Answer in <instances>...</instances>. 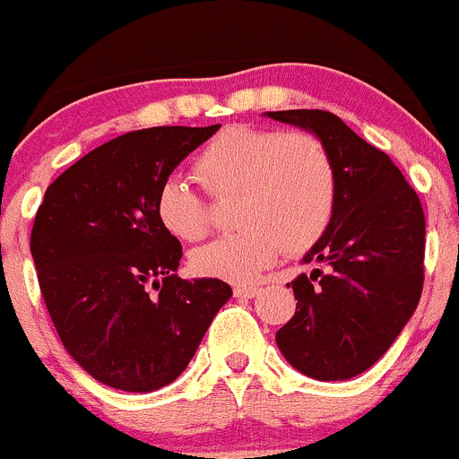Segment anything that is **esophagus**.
<instances>
[{
	"mask_svg": "<svg viewBox=\"0 0 459 459\" xmlns=\"http://www.w3.org/2000/svg\"><path fill=\"white\" fill-rule=\"evenodd\" d=\"M260 293V287H234L236 298H255Z\"/></svg>",
	"mask_w": 459,
	"mask_h": 459,
	"instance_id": "34e87169",
	"label": "esophagus"
}]
</instances>
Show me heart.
I'll use <instances>...</instances> for the list:
<instances>
[{
  "label": "heart",
  "mask_w": 459,
  "mask_h": 459,
  "mask_svg": "<svg viewBox=\"0 0 459 459\" xmlns=\"http://www.w3.org/2000/svg\"><path fill=\"white\" fill-rule=\"evenodd\" d=\"M195 172L216 199L238 196L236 225L245 228L190 255L201 278L254 282L284 247L290 254L315 247L337 210V164L322 137L308 131L230 126L201 149ZM155 216L179 240L208 234V201L175 177L157 188Z\"/></svg>",
  "instance_id": "heart-1"
}]
</instances>
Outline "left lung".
Masks as SVG:
<instances>
[{
    "mask_svg": "<svg viewBox=\"0 0 459 459\" xmlns=\"http://www.w3.org/2000/svg\"><path fill=\"white\" fill-rule=\"evenodd\" d=\"M322 137L333 152L339 196L333 223L293 287L295 315L275 333L284 359L307 377L346 381L372 368L416 310L425 282V212L383 151L322 109L267 111Z\"/></svg>",
    "mask_w": 459,
    "mask_h": 459,
    "instance_id": "8db88e82",
    "label": "left lung"
}]
</instances>
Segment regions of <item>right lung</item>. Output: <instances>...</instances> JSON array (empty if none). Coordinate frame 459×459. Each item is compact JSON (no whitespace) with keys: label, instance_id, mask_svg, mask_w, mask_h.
I'll use <instances>...</instances> for the list:
<instances>
[{"label":"right lung","instance_id":"add662e5","mask_svg":"<svg viewBox=\"0 0 459 459\" xmlns=\"http://www.w3.org/2000/svg\"><path fill=\"white\" fill-rule=\"evenodd\" d=\"M221 125L152 126L98 146L46 190L30 251L74 361L122 392L175 381L231 298L223 280H181V243L160 225L161 181Z\"/></svg>","mask_w":459,"mask_h":459}]
</instances>
